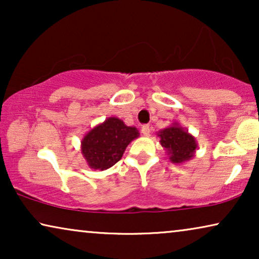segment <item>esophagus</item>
<instances>
[{"label":"esophagus","instance_id":"esophagus-1","mask_svg":"<svg viewBox=\"0 0 259 259\" xmlns=\"http://www.w3.org/2000/svg\"><path fill=\"white\" fill-rule=\"evenodd\" d=\"M141 133H143L145 137L150 136V133H151V127H150V125H144L143 127H141Z\"/></svg>","mask_w":259,"mask_h":259}]
</instances>
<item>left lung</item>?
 I'll return each instance as SVG.
<instances>
[{
    "mask_svg": "<svg viewBox=\"0 0 259 259\" xmlns=\"http://www.w3.org/2000/svg\"><path fill=\"white\" fill-rule=\"evenodd\" d=\"M158 137L160 138V145L172 164L182 165L191 160L196 154L198 148L196 138L178 122H173L171 126L159 131Z\"/></svg>",
    "mask_w": 259,
    "mask_h": 259,
    "instance_id": "8db88e82",
    "label": "left lung"
}]
</instances>
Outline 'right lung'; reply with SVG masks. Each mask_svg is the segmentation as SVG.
<instances>
[{
	"mask_svg": "<svg viewBox=\"0 0 259 259\" xmlns=\"http://www.w3.org/2000/svg\"><path fill=\"white\" fill-rule=\"evenodd\" d=\"M139 136L137 127L127 126L121 119L109 116L84 134L81 154L91 168L105 171L121 159L126 147Z\"/></svg>",
	"mask_w": 259,
	"mask_h": 259,
	"instance_id": "add662e5",
	"label": "right lung"
}]
</instances>
